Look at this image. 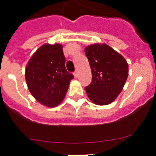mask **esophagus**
Returning a JSON list of instances; mask_svg holds the SVG:
<instances>
[{
  "label": "esophagus",
  "mask_w": 156,
  "mask_h": 156,
  "mask_svg": "<svg viewBox=\"0 0 156 156\" xmlns=\"http://www.w3.org/2000/svg\"><path fill=\"white\" fill-rule=\"evenodd\" d=\"M73 76H74V77H75V78H77V77H78V76H79V72L77 71V70H76V71L74 72Z\"/></svg>",
  "instance_id": "esophagus-1"
}]
</instances>
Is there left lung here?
Wrapping results in <instances>:
<instances>
[{
	"label": "left lung",
	"instance_id": "left-lung-1",
	"mask_svg": "<svg viewBox=\"0 0 156 156\" xmlns=\"http://www.w3.org/2000/svg\"><path fill=\"white\" fill-rule=\"evenodd\" d=\"M85 55L92 73V82L85 87L88 98L97 105H107L121 93L128 77V63L119 52L106 44L87 46Z\"/></svg>",
	"mask_w": 156,
	"mask_h": 156
}]
</instances>
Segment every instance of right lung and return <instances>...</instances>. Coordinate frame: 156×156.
I'll list each match as a JSON object with an SVG mask.
<instances>
[{
    "label": "right lung",
    "mask_w": 156,
    "mask_h": 156,
    "mask_svg": "<svg viewBox=\"0 0 156 156\" xmlns=\"http://www.w3.org/2000/svg\"><path fill=\"white\" fill-rule=\"evenodd\" d=\"M62 45L44 44L31 56L25 78L33 97L47 107H56L66 94L73 76L66 69Z\"/></svg>",
    "instance_id": "1"
}]
</instances>
